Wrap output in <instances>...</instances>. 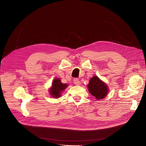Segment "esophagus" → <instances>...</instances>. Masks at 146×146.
Returning a JSON list of instances; mask_svg holds the SVG:
<instances>
[{
    "label": "esophagus",
    "mask_w": 146,
    "mask_h": 146,
    "mask_svg": "<svg viewBox=\"0 0 146 146\" xmlns=\"http://www.w3.org/2000/svg\"><path fill=\"white\" fill-rule=\"evenodd\" d=\"M73 82H74V83L75 84V85H77V86L80 85V83H81L79 81V80L78 79H74L73 80Z\"/></svg>",
    "instance_id": "esophagus-1"
}]
</instances>
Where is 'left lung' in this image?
Returning a JSON list of instances; mask_svg holds the SVG:
<instances>
[{
	"label": "left lung",
	"instance_id": "obj_1",
	"mask_svg": "<svg viewBox=\"0 0 146 146\" xmlns=\"http://www.w3.org/2000/svg\"><path fill=\"white\" fill-rule=\"evenodd\" d=\"M87 87L89 93L98 100L105 98L109 91L108 85L96 76L90 79Z\"/></svg>",
	"mask_w": 146,
	"mask_h": 146
}]
</instances>
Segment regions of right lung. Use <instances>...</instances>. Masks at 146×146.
Listing matches in <instances>:
<instances>
[{
	"label": "right lung",
	"instance_id": "1",
	"mask_svg": "<svg viewBox=\"0 0 146 146\" xmlns=\"http://www.w3.org/2000/svg\"><path fill=\"white\" fill-rule=\"evenodd\" d=\"M68 86V84L62 83L58 78L53 80L52 85L49 89V94L51 96L54 98H58L61 96V94Z\"/></svg>",
	"mask_w": 146,
	"mask_h": 146
}]
</instances>
